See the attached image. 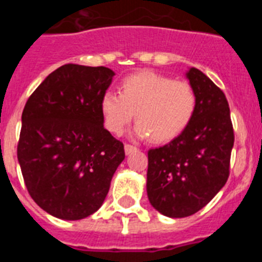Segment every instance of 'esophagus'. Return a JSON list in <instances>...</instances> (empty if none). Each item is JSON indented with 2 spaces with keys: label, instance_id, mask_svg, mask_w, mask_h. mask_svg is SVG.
I'll return each instance as SVG.
<instances>
[{
  "label": "esophagus",
  "instance_id": "esophagus-1",
  "mask_svg": "<svg viewBox=\"0 0 262 262\" xmlns=\"http://www.w3.org/2000/svg\"><path fill=\"white\" fill-rule=\"evenodd\" d=\"M138 148L135 147V145L133 144H126L124 145V151H126V155H129V154H133V152H135Z\"/></svg>",
  "mask_w": 262,
  "mask_h": 262
}]
</instances>
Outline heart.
Listing matches in <instances>:
<instances>
[{"instance_id": "heart-1", "label": "heart", "mask_w": 262, "mask_h": 262, "mask_svg": "<svg viewBox=\"0 0 262 262\" xmlns=\"http://www.w3.org/2000/svg\"><path fill=\"white\" fill-rule=\"evenodd\" d=\"M119 92H106L101 99L106 128L120 135L135 114L139 122L135 135L151 136L155 143L170 142L181 135L198 106L195 90L189 82L155 72L127 76L120 82Z\"/></svg>"}]
</instances>
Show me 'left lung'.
<instances>
[{
  "instance_id": "obj_1",
  "label": "left lung",
  "mask_w": 262,
  "mask_h": 262,
  "mask_svg": "<svg viewBox=\"0 0 262 262\" xmlns=\"http://www.w3.org/2000/svg\"><path fill=\"white\" fill-rule=\"evenodd\" d=\"M198 98L195 115L180 136L148 151L147 194L169 217L190 216L226 185L235 135L228 102L200 69L186 73Z\"/></svg>"
}]
</instances>
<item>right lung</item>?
I'll use <instances>...</instances> for the list:
<instances>
[{
  "mask_svg": "<svg viewBox=\"0 0 262 262\" xmlns=\"http://www.w3.org/2000/svg\"><path fill=\"white\" fill-rule=\"evenodd\" d=\"M114 72L66 64L34 90L22 113L17 156L39 207L78 221L101 207L124 159L123 143L103 127L101 99Z\"/></svg>",
  "mask_w": 262,
  "mask_h": 262,
  "instance_id": "add662e5",
  "label": "right lung"
}]
</instances>
